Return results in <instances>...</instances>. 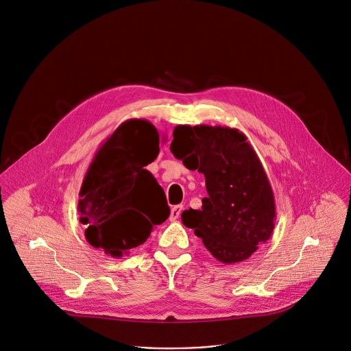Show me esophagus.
<instances>
[{
    "label": "esophagus",
    "mask_w": 351,
    "mask_h": 351,
    "mask_svg": "<svg viewBox=\"0 0 351 351\" xmlns=\"http://www.w3.org/2000/svg\"><path fill=\"white\" fill-rule=\"evenodd\" d=\"M182 211H183V206H173V207L171 208V215H169V221H176V219H178V218L180 217Z\"/></svg>",
    "instance_id": "esophagus-1"
}]
</instances>
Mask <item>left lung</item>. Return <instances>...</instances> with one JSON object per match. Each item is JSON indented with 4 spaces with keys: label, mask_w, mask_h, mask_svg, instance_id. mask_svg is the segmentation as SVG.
Returning a JSON list of instances; mask_svg holds the SVG:
<instances>
[{
    "label": "left lung",
    "mask_w": 351,
    "mask_h": 351,
    "mask_svg": "<svg viewBox=\"0 0 351 351\" xmlns=\"http://www.w3.org/2000/svg\"><path fill=\"white\" fill-rule=\"evenodd\" d=\"M171 152L187 169L204 173L208 193L202 210L182 213L183 225L223 264L252 257L271 237L276 208L269 179L245 134L223 126L178 125Z\"/></svg>",
    "instance_id": "8db88e82"
}]
</instances>
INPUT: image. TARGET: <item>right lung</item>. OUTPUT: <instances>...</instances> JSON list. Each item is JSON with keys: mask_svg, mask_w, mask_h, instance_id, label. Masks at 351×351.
I'll return each mask as SVG.
<instances>
[{"mask_svg": "<svg viewBox=\"0 0 351 351\" xmlns=\"http://www.w3.org/2000/svg\"><path fill=\"white\" fill-rule=\"evenodd\" d=\"M158 153L160 133L145 119L125 121L97 149L77 203L86 240L94 248L121 258L167 221L165 193L145 169Z\"/></svg>", "mask_w": 351, "mask_h": 351, "instance_id": "add662e5", "label": "right lung"}]
</instances>
